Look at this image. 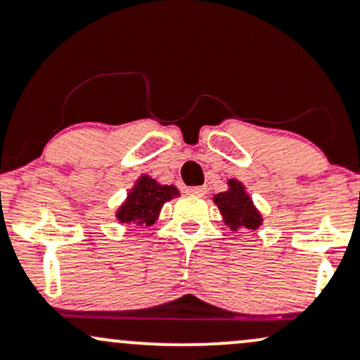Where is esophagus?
I'll list each match as a JSON object with an SVG mask.
<instances>
[{
    "label": "esophagus",
    "mask_w": 360,
    "mask_h": 360,
    "mask_svg": "<svg viewBox=\"0 0 360 360\" xmlns=\"http://www.w3.org/2000/svg\"><path fill=\"white\" fill-rule=\"evenodd\" d=\"M186 193L193 196H203L207 193V188L205 186H190V188H186Z\"/></svg>",
    "instance_id": "34e87169"
}]
</instances>
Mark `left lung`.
<instances>
[{
  "instance_id": "obj_1",
  "label": "left lung",
  "mask_w": 360,
  "mask_h": 360,
  "mask_svg": "<svg viewBox=\"0 0 360 360\" xmlns=\"http://www.w3.org/2000/svg\"><path fill=\"white\" fill-rule=\"evenodd\" d=\"M214 202L221 210L224 222L233 231H238L240 228L257 229L262 222L260 214L255 210L252 200L245 193L243 184L238 183V181L231 179L229 190L215 195Z\"/></svg>"
}]
</instances>
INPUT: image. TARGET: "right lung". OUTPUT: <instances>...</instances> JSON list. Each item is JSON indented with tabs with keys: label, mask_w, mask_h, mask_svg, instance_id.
<instances>
[{
	"label": "right lung",
	"mask_w": 360,
	"mask_h": 360,
	"mask_svg": "<svg viewBox=\"0 0 360 360\" xmlns=\"http://www.w3.org/2000/svg\"><path fill=\"white\" fill-rule=\"evenodd\" d=\"M174 186H162L148 176H141L127 195L126 203L117 212L120 222H134L136 226H150L157 219L162 205L177 195Z\"/></svg>",
	"instance_id": "obj_1"
}]
</instances>
